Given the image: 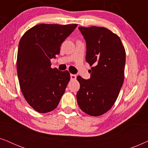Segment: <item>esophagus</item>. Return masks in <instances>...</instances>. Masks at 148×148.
<instances>
[{"mask_svg":"<svg viewBox=\"0 0 148 148\" xmlns=\"http://www.w3.org/2000/svg\"><path fill=\"white\" fill-rule=\"evenodd\" d=\"M76 78H77L76 75L71 74V79H72V80H75V79H76Z\"/></svg>","mask_w":148,"mask_h":148,"instance_id":"obj_1","label":"esophagus"}]
</instances>
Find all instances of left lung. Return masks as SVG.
I'll use <instances>...</instances> for the list:
<instances>
[{
	"label": "left lung",
	"instance_id": "1",
	"mask_svg": "<svg viewBox=\"0 0 148 148\" xmlns=\"http://www.w3.org/2000/svg\"><path fill=\"white\" fill-rule=\"evenodd\" d=\"M86 42V61L93 66L90 79L77 76L79 108L91 116H100L116 102L124 82L125 50L120 38L105 27H79Z\"/></svg>",
	"mask_w": 148,
	"mask_h": 148
}]
</instances>
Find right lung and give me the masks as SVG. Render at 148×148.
Instances as JSON below:
<instances>
[{"label": "right lung", "mask_w": 148, "mask_h": 148, "mask_svg": "<svg viewBox=\"0 0 148 148\" xmlns=\"http://www.w3.org/2000/svg\"><path fill=\"white\" fill-rule=\"evenodd\" d=\"M77 26L40 24L20 40L17 59L20 88L28 104L38 112L55 109L64 93L69 73L52 69L50 59L59 54L60 45Z\"/></svg>", "instance_id": "1"}]
</instances>
